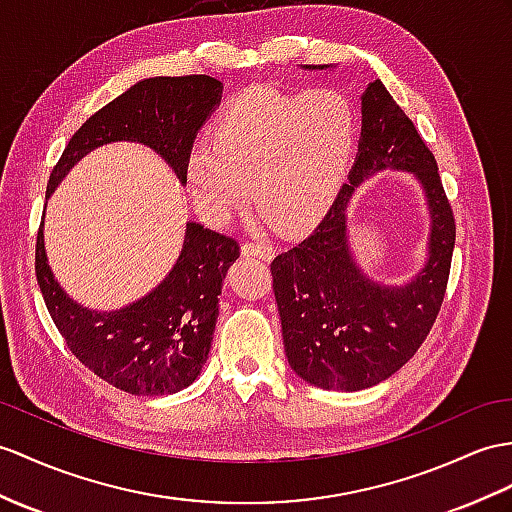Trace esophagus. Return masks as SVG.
Wrapping results in <instances>:
<instances>
[{
    "instance_id": "34e87169",
    "label": "esophagus",
    "mask_w": 512,
    "mask_h": 512,
    "mask_svg": "<svg viewBox=\"0 0 512 512\" xmlns=\"http://www.w3.org/2000/svg\"><path fill=\"white\" fill-rule=\"evenodd\" d=\"M241 254L243 256H258V258H265V260H271L273 258V247L265 241H245L241 245Z\"/></svg>"
}]
</instances>
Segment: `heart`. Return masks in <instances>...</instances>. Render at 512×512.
<instances>
[{
	"label": "heart",
	"instance_id": "1",
	"mask_svg": "<svg viewBox=\"0 0 512 512\" xmlns=\"http://www.w3.org/2000/svg\"><path fill=\"white\" fill-rule=\"evenodd\" d=\"M358 141V110L334 89L252 86L236 95L184 160L195 206L210 223L228 221L254 189L273 226L304 230L328 213Z\"/></svg>",
	"mask_w": 512,
	"mask_h": 512
}]
</instances>
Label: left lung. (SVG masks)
<instances>
[{
  "label": "left lung",
  "instance_id": "left-lung-1",
  "mask_svg": "<svg viewBox=\"0 0 512 512\" xmlns=\"http://www.w3.org/2000/svg\"><path fill=\"white\" fill-rule=\"evenodd\" d=\"M315 69V67H306ZM413 170L429 195L427 267L404 287H380L353 265L344 213L371 172ZM456 221L434 154L380 80L363 95V139L350 182L315 232L271 263L273 293L291 369L321 389L360 391L402 369L430 334L450 280Z\"/></svg>",
  "mask_w": 512,
  "mask_h": 512
}]
</instances>
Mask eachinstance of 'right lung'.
<instances>
[{"mask_svg": "<svg viewBox=\"0 0 512 512\" xmlns=\"http://www.w3.org/2000/svg\"><path fill=\"white\" fill-rule=\"evenodd\" d=\"M221 82L210 76L149 78L86 119L49 173L47 197L91 149L139 141L158 152L184 184V160L210 112ZM239 241L186 223L178 263L136 304L95 313L71 302L47 267L43 226L36 234L34 269L45 306L71 354L97 378L130 395H169L202 371L219 315L221 282L239 258Z\"/></svg>", "mask_w": 512, "mask_h": 512, "instance_id": "1", "label": "right lung"}]
</instances>
